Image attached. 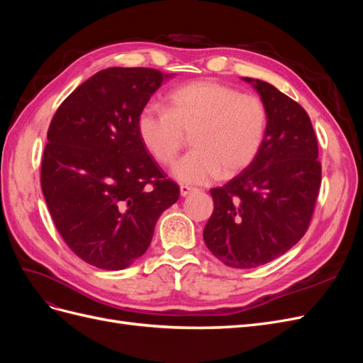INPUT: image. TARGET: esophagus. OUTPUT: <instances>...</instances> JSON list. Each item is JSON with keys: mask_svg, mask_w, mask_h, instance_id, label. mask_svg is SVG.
I'll return each mask as SVG.
<instances>
[{"mask_svg": "<svg viewBox=\"0 0 363 363\" xmlns=\"http://www.w3.org/2000/svg\"><path fill=\"white\" fill-rule=\"evenodd\" d=\"M195 189L194 188H191V186H186V184H182L180 186V195L182 196H188L191 192H194Z\"/></svg>", "mask_w": 363, "mask_h": 363, "instance_id": "34e87169", "label": "esophagus"}]
</instances>
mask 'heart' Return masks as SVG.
I'll list each match as a JSON object with an SVG mask.
<instances>
[{
    "mask_svg": "<svg viewBox=\"0 0 363 363\" xmlns=\"http://www.w3.org/2000/svg\"><path fill=\"white\" fill-rule=\"evenodd\" d=\"M268 112L259 96L215 80H199L168 95V111L147 106L138 116L139 139L162 164H171L191 138L194 151L172 167L184 184H207L244 171L263 145Z\"/></svg>",
    "mask_w": 363,
    "mask_h": 363,
    "instance_id": "1",
    "label": "heart"
}]
</instances>
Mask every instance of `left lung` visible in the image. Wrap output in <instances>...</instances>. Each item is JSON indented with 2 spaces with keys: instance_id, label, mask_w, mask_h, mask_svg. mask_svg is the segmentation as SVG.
Returning a JSON list of instances; mask_svg holds the SVG:
<instances>
[{
  "instance_id": "1",
  "label": "left lung",
  "mask_w": 363,
  "mask_h": 363,
  "mask_svg": "<svg viewBox=\"0 0 363 363\" xmlns=\"http://www.w3.org/2000/svg\"><path fill=\"white\" fill-rule=\"evenodd\" d=\"M242 80L267 107L265 140L248 168L211 191L213 213L203 238L227 267L247 269L280 257L303 238L321 186V163L304 108L267 82Z\"/></svg>"
}]
</instances>
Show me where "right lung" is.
<instances>
[{
    "instance_id": "right-lung-1",
    "label": "right lung",
    "mask_w": 363,
    "mask_h": 363,
    "mask_svg": "<svg viewBox=\"0 0 363 363\" xmlns=\"http://www.w3.org/2000/svg\"><path fill=\"white\" fill-rule=\"evenodd\" d=\"M172 74L107 68L65 100L48 128L40 184L67 245L92 267L118 271L139 259L179 186L148 156L138 116Z\"/></svg>"
}]
</instances>
